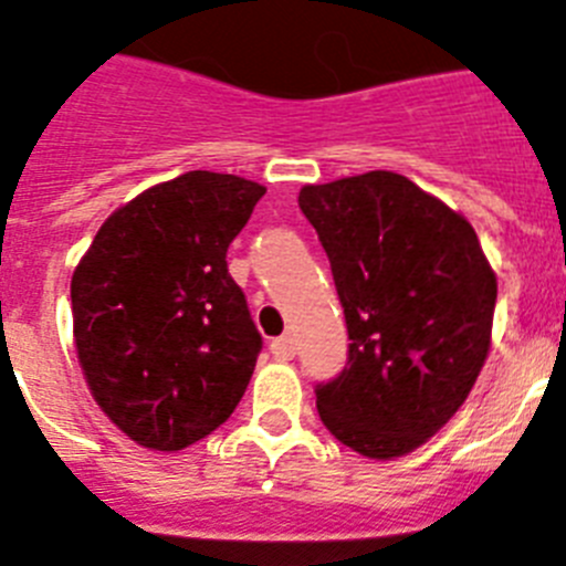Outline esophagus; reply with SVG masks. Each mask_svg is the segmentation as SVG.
<instances>
[{"label": "esophagus", "mask_w": 566, "mask_h": 566, "mask_svg": "<svg viewBox=\"0 0 566 566\" xmlns=\"http://www.w3.org/2000/svg\"><path fill=\"white\" fill-rule=\"evenodd\" d=\"M269 352H272L277 359H292L294 354H297V339H294L292 334H283V337L272 339Z\"/></svg>", "instance_id": "obj_1"}]
</instances>
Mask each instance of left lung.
<instances>
[{
	"label": "left lung",
	"instance_id": "left-lung-1",
	"mask_svg": "<svg viewBox=\"0 0 566 566\" xmlns=\"http://www.w3.org/2000/svg\"><path fill=\"white\" fill-rule=\"evenodd\" d=\"M300 209L332 260L348 365L317 388L328 431L388 462L451 422L493 339L496 272L462 212L405 175L306 184Z\"/></svg>",
	"mask_w": 566,
	"mask_h": 566
}]
</instances>
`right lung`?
<instances>
[{
	"mask_svg": "<svg viewBox=\"0 0 566 566\" xmlns=\"http://www.w3.org/2000/svg\"><path fill=\"white\" fill-rule=\"evenodd\" d=\"M266 187L195 169L115 209L70 280L84 382L149 451H184L227 422L260 334L227 249Z\"/></svg>",
	"mask_w": 566,
	"mask_h": 566,
	"instance_id": "obj_1",
	"label": "right lung"
}]
</instances>
